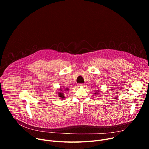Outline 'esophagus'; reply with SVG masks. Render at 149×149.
Instances as JSON below:
<instances>
[{"instance_id":"obj_1","label":"esophagus","mask_w":149,"mask_h":149,"mask_svg":"<svg viewBox=\"0 0 149 149\" xmlns=\"http://www.w3.org/2000/svg\"><path fill=\"white\" fill-rule=\"evenodd\" d=\"M85 84H78V87H84Z\"/></svg>"}]
</instances>
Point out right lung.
<instances>
[{
  "mask_svg": "<svg viewBox=\"0 0 149 149\" xmlns=\"http://www.w3.org/2000/svg\"><path fill=\"white\" fill-rule=\"evenodd\" d=\"M66 90H67V88ZM58 94H59V97H61V98H64V97H63V94H62V93H59Z\"/></svg>",
  "mask_w": 149,
  "mask_h": 149,
  "instance_id": "1",
  "label": "right lung"
}]
</instances>
